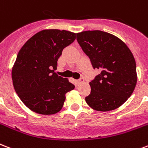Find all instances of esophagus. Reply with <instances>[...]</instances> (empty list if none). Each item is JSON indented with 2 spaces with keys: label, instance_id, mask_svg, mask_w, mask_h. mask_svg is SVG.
I'll list each match as a JSON object with an SVG mask.
<instances>
[{
  "label": "esophagus",
  "instance_id": "obj_1",
  "mask_svg": "<svg viewBox=\"0 0 148 148\" xmlns=\"http://www.w3.org/2000/svg\"><path fill=\"white\" fill-rule=\"evenodd\" d=\"M77 84H83V83L84 82V79L83 78V77H81V78L77 80Z\"/></svg>",
  "mask_w": 148,
  "mask_h": 148
}]
</instances>
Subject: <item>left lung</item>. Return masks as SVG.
Returning <instances> with one entry per match:
<instances>
[{
  "instance_id": "1",
  "label": "left lung",
  "mask_w": 148,
  "mask_h": 148,
  "mask_svg": "<svg viewBox=\"0 0 148 148\" xmlns=\"http://www.w3.org/2000/svg\"><path fill=\"white\" fill-rule=\"evenodd\" d=\"M77 40L93 68L101 70L89 83L87 104L101 112L119 108L137 84L136 62L130 49L118 37L99 30L77 33Z\"/></svg>"
}]
</instances>
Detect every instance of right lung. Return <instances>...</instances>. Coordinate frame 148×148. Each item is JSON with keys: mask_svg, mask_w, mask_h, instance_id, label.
Here are the masks:
<instances>
[{"mask_svg": "<svg viewBox=\"0 0 148 148\" xmlns=\"http://www.w3.org/2000/svg\"><path fill=\"white\" fill-rule=\"evenodd\" d=\"M76 39L66 30L44 29L35 34L19 50L12 67L15 92L32 111L53 115L60 111L66 94L74 85L54 72L63 49Z\"/></svg>", "mask_w": 148, "mask_h": 148, "instance_id": "obj_1", "label": "right lung"}]
</instances>
